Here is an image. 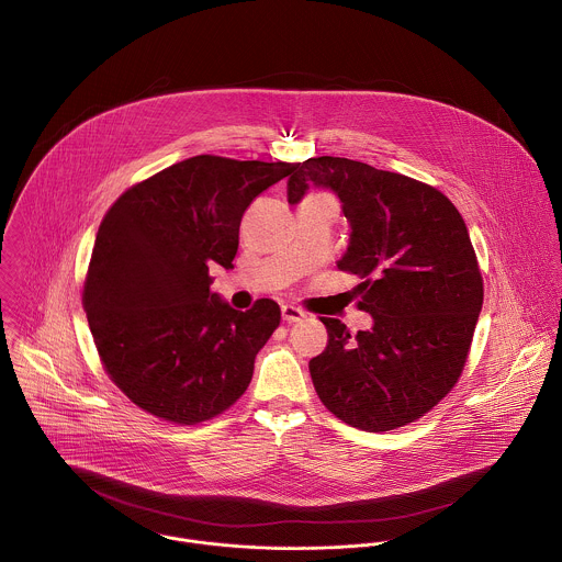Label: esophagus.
Instances as JSON below:
<instances>
[{
    "mask_svg": "<svg viewBox=\"0 0 562 562\" xmlns=\"http://www.w3.org/2000/svg\"><path fill=\"white\" fill-rule=\"evenodd\" d=\"M281 318H283V322H288V324L301 322L305 318V312L299 310V307H292V305H283L281 307Z\"/></svg>",
    "mask_w": 562,
    "mask_h": 562,
    "instance_id": "obj_1",
    "label": "esophagus"
}]
</instances>
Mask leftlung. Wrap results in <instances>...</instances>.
<instances>
[{
  "label": "left lung",
  "instance_id": "obj_1",
  "mask_svg": "<svg viewBox=\"0 0 562 562\" xmlns=\"http://www.w3.org/2000/svg\"><path fill=\"white\" fill-rule=\"evenodd\" d=\"M288 201L330 190L350 225L339 270L372 326L350 335L321 318L326 350L310 361L324 406L346 424L383 432L441 401L459 381L482 310V277L465 221L439 190L348 158L299 161Z\"/></svg>",
  "mask_w": 562,
  "mask_h": 562
}]
</instances>
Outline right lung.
<instances>
[{
    "label": "right lung",
    "instance_id": "obj_1",
    "mask_svg": "<svg viewBox=\"0 0 562 562\" xmlns=\"http://www.w3.org/2000/svg\"><path fill=\"white\" fill-rule=\"evenodd\" d=\"M296 164L194 156L130 188L108 210L83 283V312L116 387L175 424L210 419L246 392L281 310L238 312L212 292L234 268L250 201Z\"/></svg>",
    "mask_w": 562,
    "mask_h": 562
}]
</instances>
